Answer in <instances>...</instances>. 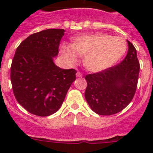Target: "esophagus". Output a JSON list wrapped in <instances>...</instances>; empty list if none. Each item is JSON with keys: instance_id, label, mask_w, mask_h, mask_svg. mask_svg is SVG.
Masks as SVG:
<instances>
[{"instance_id": "1", "label": "esophagus", "mask_w": 153, "mask_h": 153, "mask_svg": "<svg viewBox=\"0 0 153 153\" xmlns=\"http://www.w3.org/2000/svg\"><path fill=\"white\" fill-rule=\"evenodd\" d=\"M76 75V77H82V76H83V74L80 72H77Z\"/></svg>"}]
</instances>
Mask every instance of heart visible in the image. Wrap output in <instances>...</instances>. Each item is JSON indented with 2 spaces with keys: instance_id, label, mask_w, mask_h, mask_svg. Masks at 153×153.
I'll use <instances>...</instances> for the list:
<instances>
[{
  "instance_id": "b5f03b06",
  "label": "heart",
  "mask_w": 153,
  "mask_h": 153,
  "mask_svg": "<svg viewBox=\"0 0 153 153\" xmlns=\"http://www.w3.org/2000/svg\"><path fill=\"white\" fill-rule=\"evenodd\" d=\"M60 50L69 63H76L79 55L83 56L85 67L98 73L111 68L123 57L126 51V42L120 36L97 33L77 36L71 45L63 44Z\"/></svg>"
}]
</instances>
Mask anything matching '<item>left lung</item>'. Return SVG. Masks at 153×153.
Segmentation results:
<instances>
[{
	"mask_svg": "<svg viewBox=\"0 0 153 153\" xmlns=\"http://www.w3.org/2000/svg\"><path fill=\"white\" fill-rule=\"evenodd\" d=\"M127 43L128 53L120 64L85 77V98L97 114L109 116L122 111L134 97L140 67L136 48L129 40Z\"/></svg>",
	"mask_w": 153,
	"mask_h": 153,
	"instance_id": "1",
	"label": "left lung"
}]
</instances>
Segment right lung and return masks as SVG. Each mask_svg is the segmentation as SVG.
I'll return each mask as SVG.
<instances>
[{"mask_svg":"<svg viewBox=\"0 0 153 153\" xmlns=\"http://www.w3.org/2000/svg\"><path fill=\"white\" fill-rule=\"evenodd\" d=\"M63 29H47L30 35L16 50L10 68V79L17 102L29 113L48 117L58 111L76 71L57 67Z\"/></svg>","mask_w":153,"mask_h":153,"instance_id":"1","label":"right lung"}]
</instances>
